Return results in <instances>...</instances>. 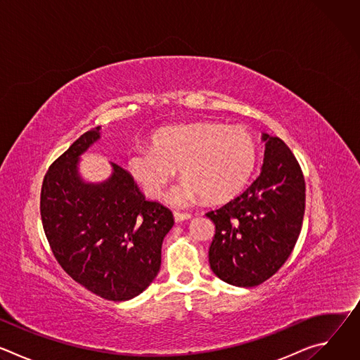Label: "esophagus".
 <instances>
[{
    "instance_id": "obj_1",
    "label": "esophagus",
    "mask_w": 360,
    "mask_h": 360,
    "mask_svg": "<svg viewBox=\"0 0 360 360\" xmlns=\"http://www.w3.org/2000/svg\"><path fill=\"white\" fill-rule=\"evenodd\" d=\"M175 222H182L186 219H191V214H182V212H174Z\"/></svg>"
}]
</instances>
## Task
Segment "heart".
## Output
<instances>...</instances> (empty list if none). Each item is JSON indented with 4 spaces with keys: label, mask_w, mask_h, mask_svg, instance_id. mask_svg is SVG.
Here are the masks:
<instances>
[{
    "label": "heart",
    "mask_w": 360,
    "mask_h": 360,
    "mask_svg": "<svg viewBox=\"0 0 360 360\" xmlns=\"http://www.w3.org/2000/svg\"><path fill=\"white\" fill-rule=\"evenodd\" d=\"M258 149L242 127L200 121L160 129L150 146L132 148L127 168L149 198H161L181 168L184 184L172 192L175 203L200 196L222 202L236 195L250 178Z\"/></svg>",
    "instance_id": "obj_1"
}]
</instances>
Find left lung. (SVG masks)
Listing matches in <instances>:
<instances>
[{
	"instance_id": "8db88e82",
	"label": "left lung",
	"mask_w": 360,
	"mask_h": 360,
	"mask_svg": "<svg viewBox=\"0 0 360 360\" xmlns=\"http://www.w3.org/2000/svg\"><path fill=\"white\" fill-rule=\"evenodd\" d=\"M264 165L239 196L207 214L215 224L210 265L224 282L258 286L286 262L302 229L304 179L288 145L262 134Z\"/></svg>"
}]
</instances>
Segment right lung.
Wrapping results in <instances>:
<instances>
[{
  "instance_id": "1",
  "label": "right lung",
  "mask_w": 360,
  "mask_h": 360,
  "mask_svg": "<svg viewBox=\"0 0 360 360\" xmlns=\"http://www.w3.org/2000/svg\"><path fill=\"white\" fill-rule=\"evenodd\" d=\"M101 127L81 135L53 162L41 188L45 236L63 269L92 293L114 302L142 293L161 268V249L172 212L146 200L132 175L111 162L104 182H85L82 153Z\"/></svg>"
}]
</instances>
